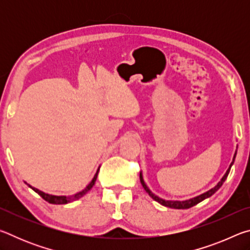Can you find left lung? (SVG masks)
I'll return each mask as SVG.
<instances>
[{"label":"left lung","mask_w":250,"mask_h":250,"mask_svg":"<svg viewBox=\"0 0 250 250\" xmlns=\"http://www.w3.org/2000/svg\"><path fill=\"white\" fill-rule=\"evenodd\" d=\"M237 147H238V146H236V151H235L234 156H232L231 163L229 164V167H228L226 173H225V174H224V176L222 177L221 181H219L218 183H217L216 185H215L213 188L208 189V191L205 192V193H203V194H201V195H197V196L193 197V198H189V200H185V201H171V200H164V198H161L160 196H158V195H156V194H154L153 192H152L151 189L149 188V186L146 185L145 180H143L142 171L140 172V182H141V184H142V186H143V188L146 189V192L147 194H149V195H150L152 198H153L154 201L160 203L161 205L167 206V207H171V208H176V209H186V208H189V207H192V206H194V205L198 204V203H201L202 201H204L205 198L210 197L211 195H213V194L216 193V192L218 191V189L221 188V186L223 185L224 182L226 181L228 174H229V171H230V168H231V167H232V164H234V162H235L236 154H237Z\"/></svg>","instance_id":"obj_1"}]
</instances>
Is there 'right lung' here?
<instances>
[{
    "instance_id": "add662e5",
    "label": "right lung",
    "mask_w": 250,
    "mask_h": 250,
    "mask_svg": "<svg viewBox=\"0 0 250 250\" xmlns=\"http://www.w3.org/2000/svg\"><path fill=\"white\" fill-rule=\"evenodd\" d=\"M99 167H98V170H97L96 174H95V176H94V179L91 180L90 183L88 184V185L86 186V188H84L83 189V191L76 193V194H74V195H69V196H66V195H53V194H47V193H45V192H43V191H40L39 188H33L32 185H29L28 183H26V182H25V184H27L28 188H31L34 192H36L37 194H39L40 196L43 197L46 202L50 203V204H57V205H58V204H67V203L74 202V201H76V200H78V198L83 197V196L84 195V194H87L88 192L90 191L92 186H94L95 183H96L97 176H98V173H99Z\"/></svg>"
}]
</instances>
